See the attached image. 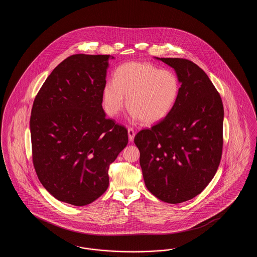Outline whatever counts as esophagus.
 <instances>
[{
    "label": "esophagus",
    "instance_id": "obj_1",
    "mask_svg": "<svg viewBox=\"0 0 257 257\" xmlns=\"http://www.w3.org/2000/svg\"><path fill=\"white\" fill-rule=\"evenodd\" d=\"M128 138L130 142H133L135 138V131L132 128H128Z\"/></svg>",
    "mask_w": 257,
    "mask_h": 257
}]
</instances>
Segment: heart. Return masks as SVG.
Listing matches in <instances>:
<instances>
[{"label": "heart", "mask_w": 257, "mask_h": 257, "mask_svg": "<svg viewBox=\"0 0 257 257\" xmlns=\"http://www.w3.org/2000/svg\"><path fill=\"white\" fill-rule=\"evenodd\" d=\"M179 91L178 77L170 69H160L149 62H126L116 68L113 81L105 84L103 105L109 115H117L126 96L133 118L154 124L170 114Z\"/></svg>", "instance_id": "heart-1"}]
</instances>
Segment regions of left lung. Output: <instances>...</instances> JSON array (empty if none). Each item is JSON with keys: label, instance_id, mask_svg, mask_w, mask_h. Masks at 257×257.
<instances>
[{"label": "left lung", "instance_id": "8db88e82", "mask_svg": "<svg viewBox=\"0 0 257 257\" xmlns=\"http://www.w3.org/2000/svg\"><path fill=\"white\" fill-rule=\"evenodd\" d=\"M170 65L180 83L170 114L135 136L148 191L176 204L199 195L220 165L223 106L219 92L196 63L178 58H155Z\"/></svg>", "mask_w": 257, "mask_h": 257}]
</instances>
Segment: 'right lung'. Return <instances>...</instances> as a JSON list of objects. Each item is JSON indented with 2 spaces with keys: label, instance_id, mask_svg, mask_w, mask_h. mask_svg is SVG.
Here are the masks:
<instances>
[{
  "label": "right lung",
  "instance_id": "1",
  "mask_svg": "<svg viewBox=\"0 0 257 257\" xmlns=\"http://www.w3.org/2000/svg\"><path fill=\"white\" fill-rule=\"evenodd\" d=\"M110 58L78 54L61 61L32 109L37 177L55 198L75 206L106 192L109 167L128 144L126 128L106 118L102 107Z\"/></svg>",
  "mask_w": 257,
  "mask_h": 257
}]
</instances>
